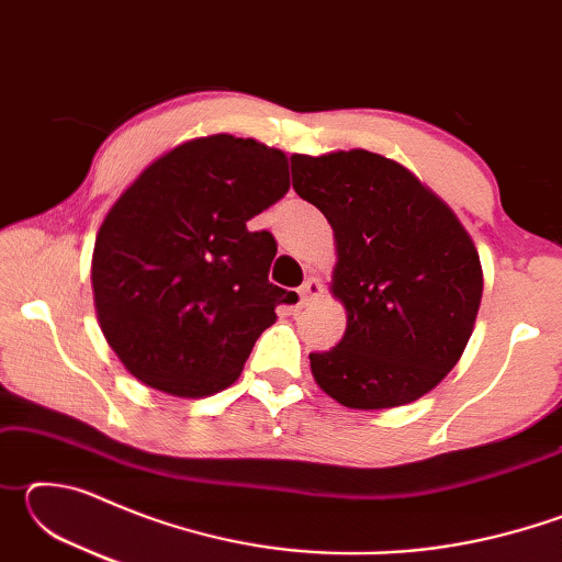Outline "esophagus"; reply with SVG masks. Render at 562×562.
Segmentation results:
<instances>
[{
    "label": "esophagus",
    "instance_id": "1",
    "mask_svg": "<svg viewBox=\"0 0 562 562\" xmlns=\"http://www.w3.org/2000/svg\"><path fill=\"white\" fill-rule=\"evenodd\" d=\"M322 292H325V284H322L317 278H307L300 288V304H302V307H307V304H312L317 297H322Z\"/></svg>",
    "mask_w": 562,
    "mask_h": 562
}]
</instances>
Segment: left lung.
<instances>
[{
    "label": "left lung",
    "mask_w": 562,
    "mask_h": 562,
    "mask_svg": "<svg viewBox=\"0 0 562 562\" xmlns=\"http://www.w3.org/2000/svg\"><path fill=\"white\" fill-rule=\"evenodd\" d=\"M292 188L335 231L337 347L312 351L315 382L349 408L414 402L461 359L479 315V252L451 207L369 150L290 158Z\"/></svg>",
    "instance_id": "left-lung-1"
}]
</instances>
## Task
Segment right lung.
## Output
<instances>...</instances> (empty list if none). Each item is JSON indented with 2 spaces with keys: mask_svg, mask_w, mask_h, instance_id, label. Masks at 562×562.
Segmentation results:
<instances>
[{
  "mask_svg": "<svg viewBox=\"0 0 562 562\" xmlns=\"http://www.w3.org/2000/svg\"><path fill=\"white\" fill-rule=\"evenodd\" d=\"M282 150L227 133L150 164L103 221L91 282L103 337L128 372L173 396L231 386L288 302L278 243L247 221L288 193Z\"/></svg>",
  "mask_w": 562,
  "mask_h": 562,
  "instance_id": "right-lung-1",
  "label": "right lung"
}]
</instances>
